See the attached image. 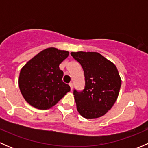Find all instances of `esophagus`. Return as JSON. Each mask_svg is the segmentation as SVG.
<instances>
[{"instance_id": "1", "label": "esophagus", "mask_w": 148, "mask_h": 148, "mask_svg": "<svg viewBox=\"0 0 148 148\" xmlns=\"http://www.w3.org/2000/svg\"><path fill=\"white\" fill-rule=\"evenodd\" d=\"M69 86H70V88H71V91H72V89H73V83L72 82L69 83Z\"/></svg>"}]
</instances>
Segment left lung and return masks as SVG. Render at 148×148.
<instances>
[{
	"label": "left lung",
	"mask_w": 148,
	"mask_h": 148,
	"mask_svg": "<svg viewBox=\"0 0 148 148\" xmlns=\"http://www.w3.org/2000/svg\"><path fill=\"white\" fill-rule=\"evenodd\" d=\"M82 67L84 88L74 89L77 109L86 119L104 115L114 105L121 86V79L115 65L97 52H71Z\"/></svg>",
	"instance_id": "left-lung-1"
}]
</instances>
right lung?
<instances>
[{"instance_id": "right-lung-1", "label": "right lung", "mask_w": 148, "mask_h": 148, "mask_svg": "<svg viewBox=\"0 0 148 148\" xmlns=\"http://www.w3.org/2000/svg\"><path fill=\"white\" fill-rule=\"evenodd\" d=\"M69 52L56 48L41 51L21 69L18 84L25 100L39 110L49 109L70 91L62 81L64 72L59 64Z\"/></svg>"}]
</instances>
